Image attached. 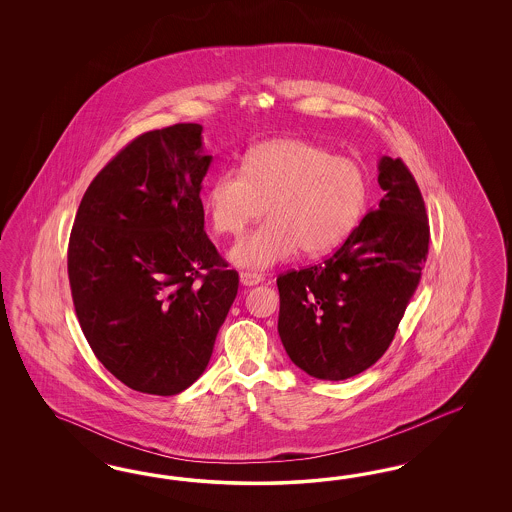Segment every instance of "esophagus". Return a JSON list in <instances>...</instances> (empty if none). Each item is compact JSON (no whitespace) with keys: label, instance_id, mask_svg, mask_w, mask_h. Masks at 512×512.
I'll return each mask as SVG.
<instances>
[{"label":"esophagus","instance_id":"obj_1","mask_svg":"<svg viewBox=\"0 0 512 512\" xmlns=\"http://www.w3.org/2000/svg\"><path fill=\"white\" fill-rule=\"evenodd\" d=\"M264 276L263 274H257V272H240V283L242 285H246V287H253V285H259V283H263Z\"/></svg>","mask_w":512,"mask_h":512}]
</instances>
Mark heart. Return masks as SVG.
Masks as SVG:
<instances>
[{"label": "heart", "instance_id": "1", "mask_svg": "<svg viewBox=\"0 0 512 512\" xmlns=\"http://www.w3.org/2000/svg\"><path fill=\"white\" fill-rule=\"evenodd\" d=\"M368 178L349 157L302 139L264 140L249 150L242 169L210 180L204 210L219 236H238L268 210L270 217L246 234L231 261L264 270L298 249L317 257L341 246L368 204Z\"/></svg>", "mask_w": 512, "mask_h": 512}]
</instances>
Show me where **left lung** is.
<instances>
[{
	"label": "left lung",
	"mask_w": 512,
	"mask_h": 512,
	"mask_svg": "<svg viewBox=\"0 0 512 512\" xmlns=\"http://www.w3.org/2000/svg\"><path fill=\"white\" fill-rule=\"evenodd\" d=\"M379 206L326 261L278 276V332L300 370L343 381L385 355L419 287L430 225L402 159L383 155Z\"/></svg>",
	"instance_id": "left-lung-1"
}]
</instances>
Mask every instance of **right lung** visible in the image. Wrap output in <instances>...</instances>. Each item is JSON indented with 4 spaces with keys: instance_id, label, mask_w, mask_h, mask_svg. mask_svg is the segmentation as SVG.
<instances>
[{
    "instance_id": "right-lung-1",
    "label": "right lung",
    "mask_w": 512,
    "mask_h": 512,
    "mask_svg": "<svg viewBox=\"0 0 512 512\" xmlns=\"http://www.w3.org/2000/svg\"><path fill=\"white\" fill-rule=\"evenodd\" d=\"M202 125L142 133L92 180L67 272L93 355L133 390L174 396L206 370L238 272L204 233Z\"/></svg>"
}]
</instances>
